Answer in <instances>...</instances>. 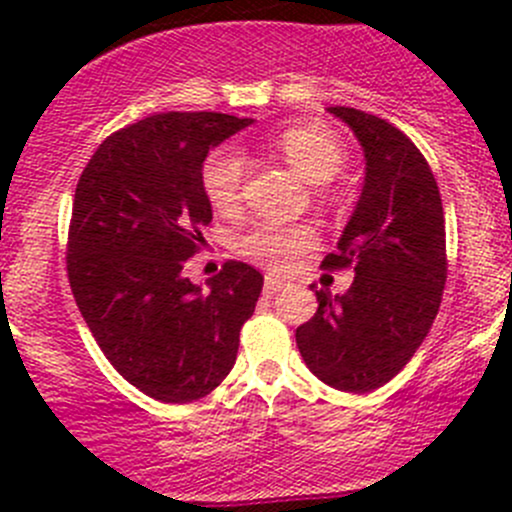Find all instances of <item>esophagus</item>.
Returning a JSON list of instances; mask_svg holds the SVG:
<instances>
[{"instance_id": "esophagus-1", "label": "esophagus", "mask_w": 512, "mask_h": 512, "mask_svg": "<svg viewBox=\"0 0 512 512\" xmlns=\"http://www.w3.org/2000/svg\"><path fill=\"white\" fill-rule=\"evenodd\" d=\"M285 285H287V282L282 280V277L267 275V277H265V294H267V297H272V294L280 292V289L285 287Z\"/></svg>"}]
</instances>
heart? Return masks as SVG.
Masks as SVG:
<instances>
[{
  "mask_svg": "<svg viewBox=\"0 0 512 512\" xmlns=\"http://www.w3.org/2000/svg\"><path fill=\"white\" fill-rule=\"evenodd\" d=\"M270 146L314 185L329 183L347 160V151L337 133L314 121L289 123L280 128L270 138ZM242 180H245V158L232 148L215 151L205 160L203 188L218 213H232L240 205ZM314 242L317 232L309 225L260 223L240 237L237 247L252 262H260L272 270H287Z\"/></svg>",
  "mask_w": 512,
  "mask_h": 512,
  "instance_id": "obj_1",
  "label": "heart"
}]
</instances>
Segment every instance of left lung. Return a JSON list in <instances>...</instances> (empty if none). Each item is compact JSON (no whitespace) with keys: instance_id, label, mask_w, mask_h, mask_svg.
Returning a JSON list of instances; mask_svg holds the SVG:
<instances>
[{"instance_id":"1","label":"left lung","mask_w":512,"mask_h":512,"mask_svg":"<svg viewBox=\"0 0 512 512\" xmlns=\"http://www.w3.org/2000/svg\"><path fill=\"white\" fill-rule=\"evenodd\" d=\"M364 151V185L324 267L354 265L344 294L317 292V312L297 327V347L317 379L369 394L394 379L426 339L446 285V220L421 151L389 121L327 108Z\"/></svg>"}]
</instances>
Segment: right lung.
Returning <instances> with one entry per match:
<instances>
[{
  "mask_svg": "<svg viewBox=\"0 0 512 512\" xmlns=\"http://www.w3.org/2000/svg\"><path fill=\"white\" fill-rule=\"evenodd\" d=\"M255 123L227 113H158L108 136L81 173L69 227L71 292L113 369L163 404L203 399L230 374L262 275L225 262L183 277L213 220L203 163Z\"/></svg>",
  "mask_w": 512,
  "mask_h": 512,
  "instance_id": "add662e5",
  "label": "right lung"
}]
</instances>
